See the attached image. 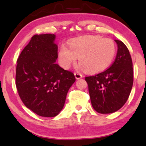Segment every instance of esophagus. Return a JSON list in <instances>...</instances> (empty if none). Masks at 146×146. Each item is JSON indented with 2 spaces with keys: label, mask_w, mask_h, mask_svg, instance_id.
I'll return each instance as SVG.
<instances>
[{
  "label": "esophagus",
  "mask_w": 146,
  "mask_h": 146,
  "mask_svg": "<svg viewBox=\"0 0 146 146\" xmlns=\"http://www.w3.org/2000/svg\"><path fill=\"white\" fill-rule=\"evenodd\" d=\"M74 75H75V78H76V80H80V79H81L83 77L82 75L80 74V73H75Z\"/></svg>",
  "instance_id": "1"
}]
</instances>
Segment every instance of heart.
I'll return each instance as SVG.
<instances>
[{"label": "heart", "mask_w": 146, "mask_h": 146, "mask_svg": "<svg viewBox=\"0 0 146 146\" xmlns=\"http://www.w3.org/2000/svg\"><path fill=\"white\" fill-rule=\"evenodd\" d=\"M68 46L62 44L58 51L62 67L68 69L78 58L80 67L88 73L104 71L109 67L116 54V45L113 40L100 36L78 37L72 39Z\"/></svg>", "instance_id": "obj_1"}]
</instances>
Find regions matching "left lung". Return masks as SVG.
Listing matches in <instances>:
<instances>
[{
  "instance_id": "obj_1",
  "label": "left lung",
  "mask_w": 146,
  "mask_h": 146,
  "mask_svg": "<svg viewBox=\"0 0 146 146\" xmlns=\"http://www.w3.org/2000/svg\"><path fill=\"white\" fill-rule=\"evenodd\" d=\"M117 44L116 58L109 68L86 77L92 106L99 113L109 114L119 110L128 100L133 84V68L130 52L123 42Z\"/></svg>"
}]
</instances>
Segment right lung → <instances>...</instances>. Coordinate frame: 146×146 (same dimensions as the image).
<instances>
[{"label": "right lung", "mask_w": 146, "mask_h": 146, "mask_svg": "<svg viewBox=\"0 0 146 146\" xmlns=\"http://www.w3.org/2000/svg\"><path fill=\"white\" fill-rule=\"evenodd\" d=\"M56 36L35 35L17 60L16 85L27 108L44 117H56L62 110L74 74L61 68L56 60Z\"/></svg>", "instance_id": "right-lung-1"}]
</instances>
